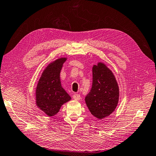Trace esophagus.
I'll use <instances>...</instances> for the list:
<instances>
[{
	"mask_svg": "<svg viewBox=\"0 0 156 156\" xmlns=\"http://www.w3.org/2000/svg\"><path fill=\"white\" fill-rule=\"evenodd\" d=\"M72 98L76 101H79L80 99V95L78 94H74V95H73Z\"/></svg>",
	"mask_w": 156,
	"mask_h": 156,
	"instance_id": "obj_1",
	"label": "esophagus"
}]
</instances>
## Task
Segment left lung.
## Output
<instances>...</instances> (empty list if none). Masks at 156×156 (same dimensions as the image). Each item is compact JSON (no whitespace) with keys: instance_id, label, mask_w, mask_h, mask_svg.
Here are the masks:
<instances>
[{"instance_id":"8db88e82","label":"left lung","mask_w":156,"mask_h":156,"mask_svg":"<svg viewBox=\"0 0 156 156\" xmlns=\"http://www.w3.org/2000/svg\"><path fill=\"white\" fill-rule=\"evenodd\" d=\"M119 88L113 73L104 63L92 67V86L85 98L91 114L102 119L112 114L118 105Z\"/></svg>"}]
</instances>
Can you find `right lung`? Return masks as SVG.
I'll return each mask as SVG.
<instances>
[{
    "instance_id": "obj_1",
    "label": "right lung",
    "mask_w": 156,
    "mask_h": 156,
    "mask_svg": "<svg viewBox=\"0 0 156 156\" xmlns=\"http://www.w3.org/2000/svg\"><path fill=\"white\" fill-rule=\"evenodd\" d=\"M67 58H59L51 62L43 71L35 89L37 107L51 117L59 112L62 106L71 100L62 87L60 72Z\"/></svg>"
}]
</instances>
